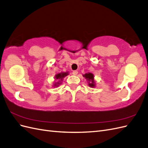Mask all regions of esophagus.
I'll return each instance as SVG.
<instances>
[{
  "mask_svg": "<svg viewBox=\"0 0 148 148\" xmlns=\"http://www.w3.org/2000/svg\"><path fill=\"white\" fill-rule=\"evenodd\" d=\"M78 73V71H73V74L74 75H76Z\"/></svg>",
  "mask_w": 148,
  "mask_h": 148,
  "instance_id": "esophagus-1",
  "label": "esophagus"
}]
</instances>
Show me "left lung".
Returning a JSON list of instances; mask_svg holds the SVG:
<instances>
[{
    "mask_svg": "<svg viewBox=\"0 0 148 148\" xmlns=\"http://www.w3.org/2000/svg\"><path fill=\"white\" fill-rule=\"evenodd\" d=\"M84 77L88 81V86L90 87H95V81L94 80V75L91 73H86L83 75Z\"/></svg>",
    "mask_w": 148,
    "mask_h": 148,
    "instance_id": "1",
    "label": "left lung"
}]
</instances>
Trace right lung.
Here are the masks:
<instances>
[{"mask_svg": "<svg viewBox=\"0 0 148 148\" xmlns=\"http://www.w3.org/2000/svg\"><path fill=\"white\" fill-rule=\"evenodd\" d=\"M67 75H68V73H59L58 74L56 75L55 76V78L56 79H60V81H61V80L63 79V77H64L65 76H66ZM58 84H60V83L59 82H57ZM56 86V84H55V86Z\"/></svg>", "mask_w": 148, "mask_h": 148, "instance_id": "1", "label": "right lung"}]
</instances>
